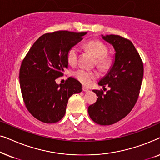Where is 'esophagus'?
<instances>
[{"mask_svg": "<svg viewBox=\"0 0 160 160\" xmlns=\"http://www.w3.org/2000/svg\"><path fill=\"white\" fill-rule=\"evenodd\" d=\"M82 90L84 91V92H88V91L89 90V89L88 88H87V87H85V86H83V87H82Z\"/></svg>", "mask_w": 160, "mask_h": 160, "instance_id": "1", "label": "esophagus"}]
</instances>
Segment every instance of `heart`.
<instances>
[{"label": "heart", "instance_id": "b5f03b06", "mask_svg": "<svg viewBox=\"0 0 160 160\" xmlns=\"http://www.w3.org/2000/svg\"><path fill=\"white\" fill-rule=\"evenodd\" d=\"M84 47L96 57L95 64L102 71L110 68L113 63V59L108 54V47L100 41L92 40L85 43ZM78 59V49L76 46L71 47L67 52L68 62L71 65H76ZM73 76L84 84H89L92 81L98 77V73L94 70H88L79 68L73 72Z\"/></svg>", "mask_w": 160, "mask_h": 160}]
</instances>
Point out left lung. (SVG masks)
I'll list each match as a JSON object with an SVG mask.
<instances>
[{"label": "left lung", "instance_id": "left-lung-1", "mask_svg": "<svg viewBox=\"0 0 160 160\" xmlns=\"http://www.w3.org/2000/svg\"><path fill=\"white\" fill-rule=\"evenodd\" d=\"M102 37L116 52L112 68L98 82L104 89L108 86L110 89L106 93L102 89L93 90L98 98L88 107V113L95 123L111 125L125 117L136 103L143 80V64L130 40L118 35Z\"/></svg>", "mask_w": 160, "mask_h": 160}]
</instances>
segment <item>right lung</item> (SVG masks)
<instances>
[{"mask_svg":"<svg viewBox=\"0 0 160 160\" xmlns=\"http://www.w3.org/2000/svg\"><path fill=\"white\" fill-rule=\"evenodd\" d=\"M87 32L60 30L39 37L22 62L19 84L28 111L39 121L55 123L64 117L69 98L82 92V84L69 77L65 84L56 78L68 68L67 52Z\"/></svg>","mask_w":160,"mask_h":160,"instance_id":"1","label":"right lung"}]
</instances>
